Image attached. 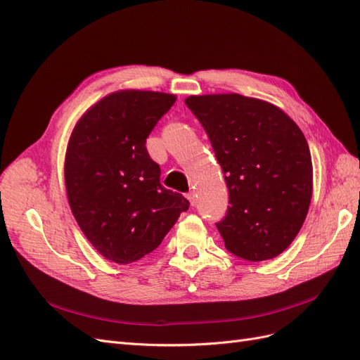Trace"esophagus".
I'll use <instances>...</instances> for the list:
<instances>
[{"label":"esophagus","mask_w":360,"mask_h":360,"mask_svg":"<svg viewBox=\"0 0 360 360\" xmlns=\"http://www.w3.org/2000/svg\"><path fill=\"white\" fill-rule=\"evenodd\" d=\"M188 200H189L191 205L197 204V195H195V192H189V193H188Z\"/></svg>","instance_id":"1"}]
</instances>
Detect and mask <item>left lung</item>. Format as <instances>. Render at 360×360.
<instances>
[{
    "mask_svg": "<svg viewBox=\"0 0 360 360\" xmlns=\"http://www.w3.org/2000/svg\"><path fill=\"white\" fill-rule=\"evenodd\" d=\"M209 135L230 205L217 222L225 248L248 261L278 257L308 214L312 162L307 138L278 106L240 94L189 96Z\"/></svg>",
    "mask_w": 360,
    "mask_h": 360,
    "instance_id": "obj_1",
    "label": "left lung"
}]
</instances>
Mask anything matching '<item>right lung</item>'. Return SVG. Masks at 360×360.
Listing matches in <instances>:
<instances>
[{
    "instance_id": "right-lung-1",
    "label": "right lung",
    "mask_w": 360,
    "mask_h": 360,
    "mask_svg": "<svg viewBox=\"0 0 360 360\" xmlns=\"http://www.w3.org/2000/svg\"><path fill=\"white\" fill-rule=\"evenodd\" d=\"M176 96L122 90L105 96L76 123L64 181L76 222L97 252L129 264L155 250L189 201L160 184L146 141Z\"/></svg>"
}]
</instances>
